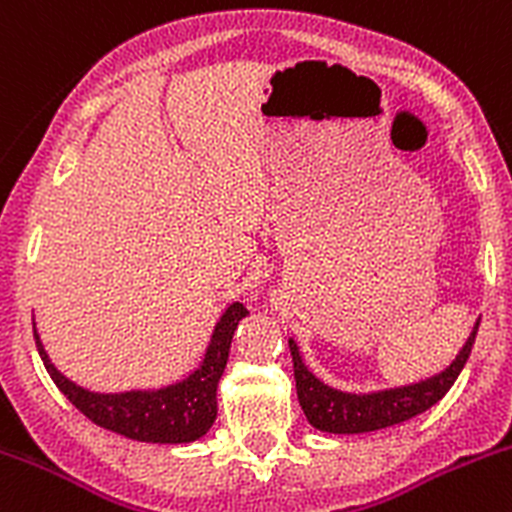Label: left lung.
<instances>
[{
  "label": "left lung",
  "instance_id": "obj_1",
  "mask_svg": "<svg viewBox=\"0 0 512 512\" xmlns=\"http://www.w3.org/2000/svg\"><path fill=\"white\" fill-rule=\"evenodd\" d=\"M478 325H481V318L476 320L466 345L461 347L456 360L446 370L434 374V377L421 379V382L404 384V387L394 389H379V392L370 394L342 392V389L328 387L325 382H320L308 370V365L300 357L298 345H295L291 337L288 345H291L293 355L295 389H298V402L303 407L305 419L315 429L328 431V434H367V431L387 429V426L409 421L416 414H424L426 409L434 407L449 392L451 384L461 374L473 350V342H476Z\"/></svg>",
  "mask_w": 512,
  "mask_h": 512
}]
</instances>
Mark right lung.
Segmentation results:
<instances>
[{"label":"right lung","mask_w":512,"mask_h":512,"mask_svg":"<svg viewBox=\"0 0 512 512\" xmlns=\"http://www.w3.org/2000/svg\"><path fill=\"white\" fill-rule=\"evenodd\" d=\"M246 315L249 310L244 305L231 303L214 325L212 340L197 370L160 389H130V392L115 394L91 392L56 370L54 362L49 360V352L44 350V342L36 333V323L34 340L56 387L93 424L115 431L125 439L147 441V444H189V441L202 439L217 419L219 379L229 360L236 325Z\"/></svg>","instance_id":"right-lung-1"}]
</instances>
